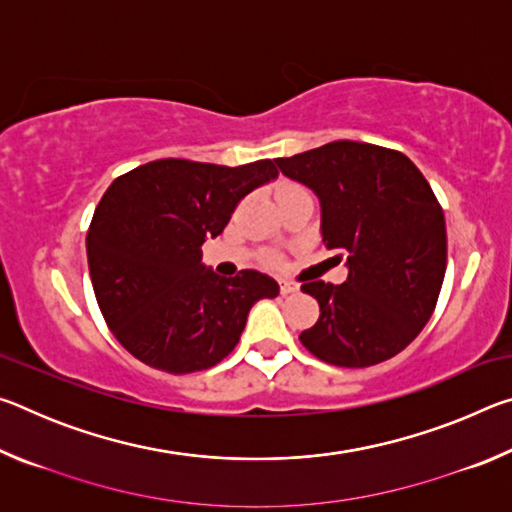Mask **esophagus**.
I'll use <instances>...</instances> for the list:
<instances>
[{
    "label": "esophagus",
    "mask_w": 512,
    "mask_h": 512,
    "mask_svg": "<svg viewBox=\"0 0 512 512\" xmlns=\"http://www.w3.org/2000/svg\"><path fill=\"white\" fill-rule=\"evenodd\" d=\"M300 287L296 282H289V280H284V282H280V291H282V296H289V293H296Z\"/></svg>",
    "instance_id": "1"
}]
</instances>
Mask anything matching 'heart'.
Returning <instances> with one entry per match:
<instances>
[{
	"label": "heart",
	"mask_w": 512,
	"mask_h": 512,
	"mask_svg": "<svg viewBox=\"0 0 512 512\" xmlns=\"http://www.w3.org/2000/svg\"><path fill=\"white\" fill-rule=\"evenodd\" d=\"M291 189H300V187H296V185H282L280 189H277V194H280V192H291Z\"/></svg>",
	"instance_id": "1"
}]
</instances>
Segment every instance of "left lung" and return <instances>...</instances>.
<instances>
[{"label":"left lung","instance_id":"obj_1","mask_svg":"<svg viewBox=\"0 0 512 512\" xmlns=\"http://www.w3.org/2000/svg\"><path fill=\"white\" fill-rule=\"evenodd\" d=\"M275 164L318 196L320 237L348 266L343 284H302L320 316L300 343L341 368L395 357L427 325L447 268L445 214L427 178L404 153L352 140Z\"/></svg>","mask_w":512,"mask_h":512}]
</instances>
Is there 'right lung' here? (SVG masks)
<instances>
[{"label": "right lung", "instance_id": "obj_1", "mask_svg": "<svg viewBox=\"0 0 512 512\" xmlns=\"http://www.w3.org/2000/svg\"><path fill=\"white\" fill-rule=\"evenodd\" d=\"M277 176L273 160L221 167L153 160L119 176L94 210L88 266L110 332L155 370H207L235 350L250 307L280 284L246 268L221 277L201 264L237 203Z\"/></svg>", "mask_w": 512, "mask_h": 512}]
</instances>
